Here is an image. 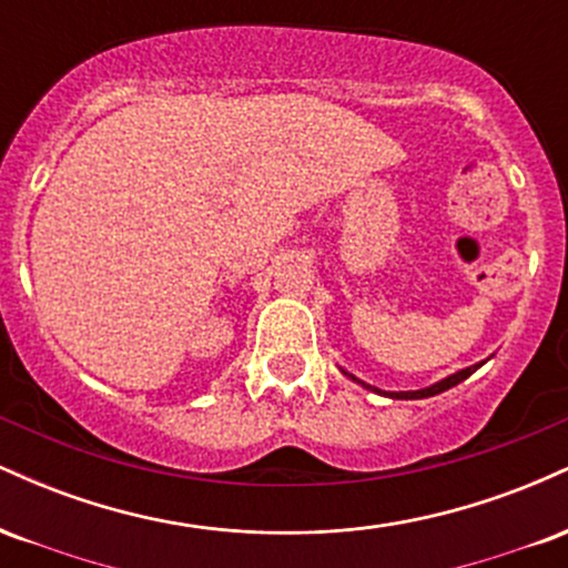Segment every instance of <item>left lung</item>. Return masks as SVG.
<instances>
[{"instance_id":"left-lung-1","label":"left lung","mask_w":568,"mask_h":568,"mask_svg":"<svg viewBox=\"0 0 568 568\" xmlns=\"http://www.w3.org/2000/svg\"><path fill=\"white\" fill-rule=\"evenodd\" d=\"M480 366H484V363H478V366H470V368H462V371H456V374L448 376V379H440L438 384H433V387H425V389H414V393H384V395H389V397H400V400H419V397H433V395H438V393H446V389L456 387V384H459V382H465L467 376L475 374V371H478ZM344 374H347V371H344ZM347 376H352V374H347ZM352 379H355V376H352ZM355 382H357V379H355ZM361 384H363V382H361ZM363 387L374 389V387H371V384H363ZM376 393H382V389H376Z\"/></svg>"}]
</instances>
